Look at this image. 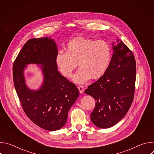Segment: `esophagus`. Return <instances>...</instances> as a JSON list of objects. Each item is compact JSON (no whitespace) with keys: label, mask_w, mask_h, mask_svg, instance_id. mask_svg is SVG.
I'll return each mask as SVG.
<instances>
[{"label":"esophagus","mask_w":154,"mask_h":154,"mask_svg":"<svg viewBox=\"0 0 154 154\" xmlns=\"http://www.w3.org/2000/svg\"><path fill=\"white\" fill-rule=\"evenodd\" d=\"M78 89H79V91H80V93L81 94H82L83 93V91H84V88H83V86L79 85L78 86Z\"/></svg>","instance_id":"esophagus-1"}]
</instances>
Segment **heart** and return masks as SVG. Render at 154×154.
I'll return each mask as SVG.
<instances>
[{"mask_svg": "<svg viewBox=\"0 0 154 154\" xmlns=\"http://www.w3.org/2000/svg\"><path fill=\"white\" fill-rule=\"evenodd\" d=\"M112 59V49L103 40L76 38L70 41L66 52H59L55 61L61 74L71 77L77 63L80 68L73 77L77 83H83L90 79L102 76Z\"/></svg>", "mask_w": 154, "mask_h": 154, "instance_id": "b5f03b06", "label": "heart"}]
</instances>
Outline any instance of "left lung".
<instances>
[{
  "mask_svg": "<svg viewBox=\"0 0 154 154\" xmlns=\"http://www.w3.org/2000/svg\"><path fill=\"white\" fill-rule=\"evenodd\" d=\"M109 66L105 74L89 85L85 93L96 101L91 120L102 128L111 127L126 115L132 103L135 89L136 61L125 44L117 39Z\"/></svg>",
  "mask_w": 154,
  "mask_h": 154,
  "instance_id": "1",
  "label": "left lung"
}]
</instances>
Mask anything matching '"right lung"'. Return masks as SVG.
Segmentation results:
<instances>
[{
  "label": "right lung",
  "instance_id": "1",
  "mask_svg": "<svg viewBox=\"0 0 154 154\" xmlns=\"http://www.w3.org/2000/svg\"><path fill=\"white\" fill-rule=\"evenodd\" d=\"M57 46L51 37L30 39L13 66L14 85L24 112L34 124L49 131L65 125L69 109L79 96L75 84L57 71ZM29 63L42 65L44 81L38 91L29 89L25 84L23 71Z\"/></svg>",
  "mask_w": 154,
  "mask_h": 154
}]
</instances>
